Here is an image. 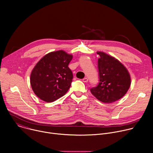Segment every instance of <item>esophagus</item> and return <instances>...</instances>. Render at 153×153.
Listing matches in <instances>:
<instances>
[{"mask_svg":"<svg viewBox=\"0 0 153 153\" xmlns=\"http://www.w3.org/2000/svg\"><path fill=\"white\" fill-rule=\"evenodd\" d=\"M83 82H88V79L86 77H85L84 79H83Z\"/></svg>","mask_w":153,"mask_h":153,"instance_id":"1","label":"esophagus"}]
</instances>
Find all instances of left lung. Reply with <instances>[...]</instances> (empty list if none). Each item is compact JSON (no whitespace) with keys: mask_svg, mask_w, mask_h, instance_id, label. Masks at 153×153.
I'll return each mask as SVG.
<instances>
[{"mask_svg":"<svg viewBox=\"0 0 153 153\" xmlns=\"http://www.w3.org/2000/svg\"><path fill=\"white\" fill-rule=\"evenodd\" d=\"M99 83L90 91L101 102L111 103L121 98L131 84L130 74L118 59L104 52H97Z\"/></svg>","mask_w":153,"mask_h":153,"instance_id":"left-lung-1","label":"left lung"}]
</instances>
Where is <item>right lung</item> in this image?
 <instances>
[{"instance_id":"add662e5","label":"right lung","mask_w":153,"mask_h":153,"mask_svg":"<svg viewBox=\"0 0 153 153\" xmlns=\"http://www.w3.org/2000/svg\"><path fill=\"white\" fill-rule=\"evenodd\" d=\"M73 55L64 50L50 52L36 64L30 82L35 95L45 102H53L64 96L71 86L73 75L68 67Z\"/></svg>"}]
</instances>
